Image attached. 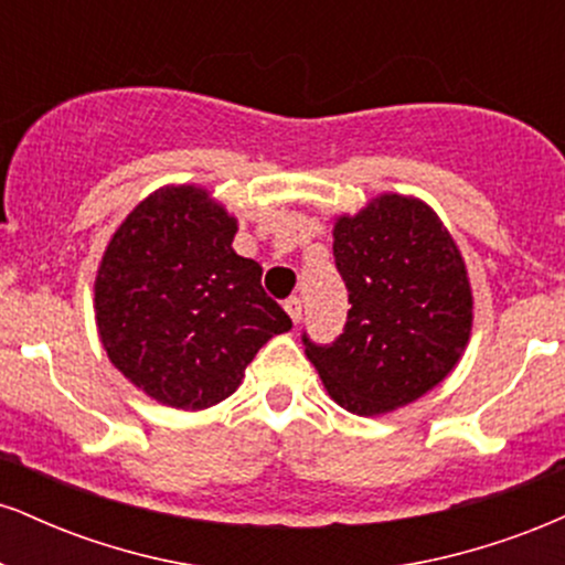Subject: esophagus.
<instances>
[{
    "mask_svg": "<svg viewBox=\"0 0 565 565\" xmlns=\"http://www.w3.org/2000/svg\"><path fill=\"white\" fill-rule=\"evenodd\" d=\"M284 310H287L289 319L297 323V321H300V316H302V300H300V297H289V300L284 302Z\"/></svg>",
    "mask_w": 565,
    "mask_h": 565,
    "instance_id": "1",
    "label": "esophagus"
}]
</instances>
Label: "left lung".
<instances>
[{"label": "left lung", "instance_id": "obj_1", "mask_svg": "<svg viewBox=\"0 0 565 565\" xmlns=\"http://www.w3.org/2000/svg\"><path fill=\"white\" fill-rule=\"evenodd\" d=\"M334 265L348 289L342 334L305 355L348 412L406 406L457 366L470 340L472 295L457 244L419 199L385 193L334 223Z\"/></svg>", "mask_w": 565, "mask_h": 565}]
</instances>
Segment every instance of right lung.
<instances>
[{
  "mask_svg": "<svg viewBox=\"0 0 565 565\" xmlns=\"http://www.w3.org/2000/svg\"><path fill=\"white\" fill-rule=\"evenodd\" d=\"M236 220L196 185H167L114 233L95 278V321L111 364L159 404L215 406L291 319L263 268L233 252Z\"/></svg>",
  "mask_w": 565,
  "mask_h": 565,
  "instance_id": "obj_1",
  "label": "right lung"
}]
</instances>
